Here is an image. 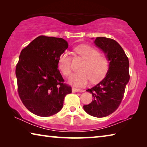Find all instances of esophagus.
<instances>
[{
    "mask_svg": "<svg viewBox=\"0 0 147 147\" xmlns=\"http://www.w3.org/2000/svg\"><path fill=\"white\" fill-rule=\"evenodd\" d=\"M72 92H83L84 90L80 88H72Z\"/></svg>",
    "mask_w": 147,
    "mask_h": 147,
    "instance_id": "34e87169",
    "label": "esophagus"
}]
</instances>
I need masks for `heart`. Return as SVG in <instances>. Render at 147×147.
<instances>
[{
	"label": "heart",
	"instance_id": "obj_1",
	"mask_svg": "<svg viewBox=\"0 0 147 147\" xmlns=\"http://www.w3.org/2000/svg\"><path fill=\"white\" fill-rule=\"evenodd\" d=\"M75 52L85 60L80 72L74 74L69 79V83L76 86H83L92 81L97 83L103 79L109 69V61L106 56L99 53L96 48L88 45H80ZM58 66L63 75L68 77L71 73V56L64 51L59 57Z\"/></svg>",
	"mask_w": 147,
	"mask_h": 147
}]
</instances>
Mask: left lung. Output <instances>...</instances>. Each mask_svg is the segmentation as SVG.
<instances>
[{
  "label": "left lung",
  "mask_w": 147,
  "mask_h": 147,
  "mask_svg": "<svg viewBox=\"0 0 147 147\" xmlns=\"http://www.w3.org/2000/svg\"><path fill=\"white\" fill-rule=\"evenodd\" d=\"M94 44L103 51L109 67L105 78L86 90L92 94L93 100L84 105L83 109L92 116L103 117L115 112L122 101L130 79L129 61L121 46L115 40L99 37Z\"/></svg>",
  "instance_id": "1"
}]
</instances>
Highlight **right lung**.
<instances>
[{
  "label": "right lung",
  "instance_id": "add662e5",
  "mask_svg": "<svg viewBox=\"0 0 147 147\" xmlns=\"http://www.w3.org/2000/svg\"><path fill=\"white\" fill-rule=\"evenodd\" d=\"M68 47L63 38L40 35L20 52L15 69L18 92L33 114L41 117L57 114L64 97L71 93L58 69L59 57Z\"/></svg>",
  "mask_w": 147,
  "mask_h": 147
}]
</instances>
